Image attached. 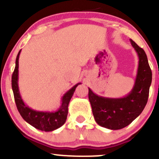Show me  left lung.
I'll return each mask as SVG.
<instances>
[{
	"label": "left lung",
	"mask_w": 159,
	"mask_h": 159,
	"mask_svg": "<svg viewBox=\"0 0 159 159\" xmlns=\"http://www.w3.org/2000/svg\"><path fill=\"white\" fill-rule=\"evenodd\" d=\"M138 54V66L134 86L126 96L120 98L104 97L89 89L88 97L95 120L100 126L118 130L134 120L145 107L152 83V71L143 48L130 39Z\"/></svg>",
	"instance_id": "8db88e82"
}]
</instances>
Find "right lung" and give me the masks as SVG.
Instances as JSON below:
<instances>
[{
  "mask_svg": "<svg viewBox=\"0 0 159 159\" xmlns=\"http://www.w3.org/2000/svg\"><path fill=\"white\" fill-rule=\"evenodd\" d=\"M21 51L16 57V67L12 75V88L17 109L22 118L27 123L39 130L52 132L61 127L65 123L68 114V105L76 87L81 83H78L67 91L61 98L59 108L53 111H40L30 108L21 98L19 87V59Z\"/></svg>",
  "mask_w": 159,
  "mask_h": 159,
  "instance_id": "add662e5",
  "label": "right lung"
}]
</instances>
